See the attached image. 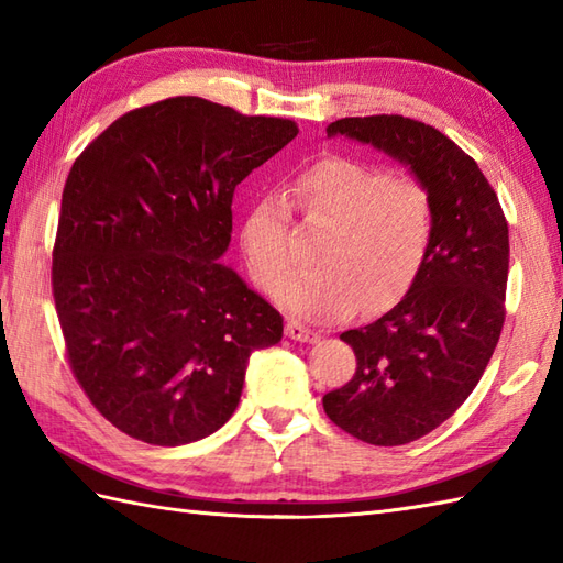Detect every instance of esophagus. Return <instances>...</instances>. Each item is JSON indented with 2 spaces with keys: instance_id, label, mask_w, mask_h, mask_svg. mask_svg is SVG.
I'll return each instance as SVG.
<instances>
[{
  "instance_id": "1",
  "label": "esophagus",
  "mask_w": 563,
  "mask_h": 563,
  "mask_svg": "<svg viewBox=\"0 0 563 563\" xmlns=\"http://www.w3.org/2000/svg\"><path fill=\"white\" fill-rule=\"evenodd\" d=\"M285 333H288L292 341H300V343H314V341H319V333L317 331L307 329L302 324H297V321H288V327H285Z\"/></svg>"
}]
</instances>
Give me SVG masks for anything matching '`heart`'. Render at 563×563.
Here are the masks:
<instances>
[{"mask_svg":"<svg viewBox=\"0 0 563 563\" xmlns=\"http://www.w3.org/2000/svg\"><path fill=\"white\" fill-rule=\"evenodd\" d=\"M305 220L327 227L319 268L285 285L280 302L305 319L329 321L397 302L426 261L435 230V206L413 178L379 166L329 157L309 166L285 190ZM242 251L251 278L278 290L290 278V210L278 196L256 200L242 224Z\"/></svg>","mask_w":563,"mask_h":563,"instance_id":"heart-1","label":"heart"}]
</instances>
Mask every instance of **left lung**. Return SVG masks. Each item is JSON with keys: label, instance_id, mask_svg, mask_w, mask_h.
Returning <instances> with one entry per match:
<instances>
[{"label": "left lung", "instance_id": "8db88e82", "mask_svg": "<svg viewBox=\"0 0 563 563\" xmlns=\"http://www.w3.org/2000/svg\"><path fill=\"white\" fill-rule=\"evenodd\" d=\"M349 137L404 164L428 188L435 230L409 292L387 314L341 333L357 357L349 385L324 394L333 423L369 445H406L460 409L504 329L508 222L470 154L404 115L343 118Z\"/></svg>", "mask_w": 563, "mask_h": 563}]
</instances>
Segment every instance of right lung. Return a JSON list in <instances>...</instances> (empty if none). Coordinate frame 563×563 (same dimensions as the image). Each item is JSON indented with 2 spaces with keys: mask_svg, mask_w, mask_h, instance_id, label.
<instances>
[{
  "mask_svg": "<svg viewBox=\"0 0 563 563\" xmlns=\"http://www.w3.org/2000/svg\"><path fill=\"white\" fill-rule=\"evenodd\" d=\"M297 135L176 97L118 118L71 164L53 295L71 373L106 421L176 448L230 421L283 317L224 266L236 184Z\"/></svg>",
  "mask_w": 563,
  "mask_h": 563,
  "instance_id": "obj_1",
  "label": "right lung"
}]
</instances>
